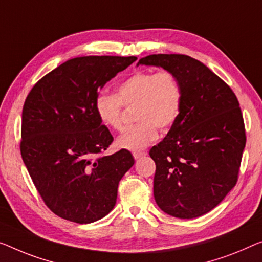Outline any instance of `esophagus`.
<instances>
[{"label":"esophagus","instance_id":"34e87169","mask_svg":"<svg viewBox=\"0 0 262 262\" xmlns=\"http://www.w3.org/2000/svg\"><path fill=\"white\" fill-rule=\"evenodd\" d=\"M147 153L146 151H133V156H134L135 160H139L143 158V156H146Z\"/></svg>","mask_w":262,"mask_h":262}]
</instances>
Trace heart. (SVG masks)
<instances>
[{"label":"heart","instance_id":"b5f03b06","mask_svg":"<svg viewBox=\"0 0 262 262\" xmlns=\"http://www.w3.org/2000/svg\"><path fill=\"white\" fill-rule=\"evenodd\" d=\"M94 104L101 122L114 130L123 128V106H136L134 116L139 122L127 128L116 144L138 151L158 139V127L169 129L180 118L183 91L170 70H136L120 82L116 94H97Z\"/></svg>","mask_w":262,"mask_h":262}]
</instances>
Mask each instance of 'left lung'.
Masks as SVG:
<instances>
[{
	"instance_id": "obj_1",
	"label": "left lung",
	"mask_w": 262,
	"mask_h": 262,
	"mask_svg": "<svg viewBox=\"0 0 262 262\" xmlns=\"http://www.w3.org/2000/svg\"><path fill=\"white\" fill-rule=\"evenodd\" d=\"M139 64L170 70L183 91L180 118L149 150L156 166V204L175 217L204 215L224 200L239 178L246 144L239 101L225 81L190 56L154 54Z\"/></svg>"
}]
</instances>
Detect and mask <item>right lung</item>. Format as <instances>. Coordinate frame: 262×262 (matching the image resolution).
Listing matches in <instances>:
<instances>
[{"label":"right lung","instance_id":"add662e5","mask_svg":"<svg viewBox=\"0 0 262 262\" xmlns=\"http://www.w3.org/2000/svg\"><path fill=\"white\" fill-rule=\"evenodd\" d=\"M135 56L66 61L31 88L23 104V162L46 206L57 216L91 224L114 208L119 182L134 165L129 150L104 156L113 135L95 112L99 91Z\"/></svg>","mask_w":262,"mask_h":262}]
</instances>
